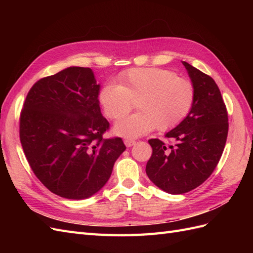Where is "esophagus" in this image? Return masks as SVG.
<instances>
[{
  "instance_id": "1",
  "label": "esophagus",
  "mask_w": 253,
  "mask_h": 253,
  "mask_svg": "<svg viewBox=\"0 0 253 253\" xmlns=\"http://www.w3.org/2000/svg\"><path fill=\"white\" fill-rule=\"evenodd\" d=\"M136 143V141L134 139H131V138H126L125 139V144L126 145L127 148L129 147H133V145Z\"/></svg>"
}]
</instances>
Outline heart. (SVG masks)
Wrapping results in <instances>:
<instances>
[{
    "label": "heart",
    "mask_w": 253,
    "mask_h": 253,
    "mask_svg": "<svg viewBox=\"0 0 253 253\" xmlns=\"http://www.w3.org/2000/svg\"><path fill=\"white\" fill-rule=\"evenodd\" d=\"M119 85L105 83L99 101L110 119L117 120L137 102L136 114L119 120L114 132L126 138L147 134L153 128L166 132L177 126L192 110L196 91L193 83L165 68H132L118 77Z\"/></svg>",
    "instance_id": "1"
}]
</instances>
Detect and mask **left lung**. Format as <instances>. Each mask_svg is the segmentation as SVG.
I'll list each match as a JSON object with an SVG mask.
<instances>
[{
  "label": "left lung",
  "mask_w": 253,
  "mask_h": 253,
  "mask_svg": "<svg viewBox=\"0 0 253 253\" xmlns=\"http://www.w3.org/2000/svg\"><path fill=\"white\" fill-rule=\"evenodd\" d=\"M195 87L192 110L166 137L168 145L150 139L152 156L145 167L148 177L170 194H182L201 186L215 169L228 135V113L217 84L210 76L182 62Z\"/></svg>",
  "instance_id": "1"
}]
</instances>
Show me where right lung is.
Masks as SVG:
<instances>
[{"label":"right lung","instance_id":"right-lung-1","mask_svg":"<svg viewBox=\"0 0 253 253\" xmlns=\"http://www.w3.org/2000/svg\"><path fill=\"white\" fill-rule=\"evenodd\" d=\"M88 67H68L37 81L20 115V140L33 172L50 192L68 200L97 193L126 150L120 137L103 138L109 121Z\"/></svg>","mask_w":253,"mask_h":253}]
</instances>
